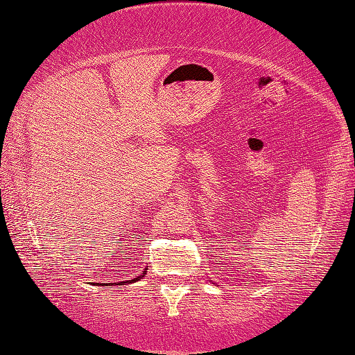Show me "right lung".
Instances as JSON below:
<instances>
[{
	"mask_svg": "<svg viewBox=\"0 0 355 355\" xmlns=\"http://www.w3.org/2000/svg\"><path fill=\"white\" fill-rule=\"evenodd\" d=\"M146 270L148 268H145L141 271V275L140 276H137V277H134V279H130V281H126V282H115V284H93L92 282V285H103V287H114V285H124V284H134V282H137V281H140V279H143L145 277V275H146Z\"/></svg>",
	"mask_w": 355,
	"mask_h": 355,
	"instance_id": "obj_1",
	"label": "right lung"
}]
</instances>
